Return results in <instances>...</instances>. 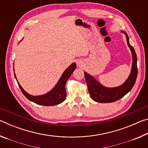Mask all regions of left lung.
I'll list each match as a JSON object with an SVG mask.
<instances>
[{"label": "left lung", "instance_id": "obj_1", "mask_svg": "<svg viewBox=\"0 0 148 148\" xmlns=\"http://www.w3.org/2000/svg\"><path fill=\"white\" fill-rule=\"evenodd\" d=\"M121 32L125 34L127 44H128L132 53V64L131 74L126 82L121 86L117 87H113V88H108V87L102 86L93 77L85 72L84 76L86 77L89 95L91 99L96 102H101V103H109V102L118 101L131 91L136 82L138 75L137 57L136 52H135L133 47L129 44L128 35L123 31H121Z\"/></svg>", "mask_w": 148, "mask_h": 148}]
</instances>
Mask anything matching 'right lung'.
<instances>
[{"mask_svg":"<svg viewBox=\"0 0 148 148\" xmlns=\"http://www.w3.org/2000/svg\"><path fill=\"white\" fill-rule=\"evenodd\" d=\"M76 68V64L74 62L71 66H69L68 69L63 72L61 78L59 79V82H57L56 86L54 87L53 89L51 90L47 93L43 95H40V96H32V95L28 94L26 91H24V89L20 86L17 80V82L21 92H23V94L29 101L33 102L36 104L43 105V106H55V105H57L61 103V102L64 101L66 97L65 84H66L67 80L69 79L70 76H71L72 72L74 71ZM14 76L16 78L15 73Z\"/></svg>","mask_w":148,"mask_h":148,"instance_id":"obj_1","label":"right lung"}]
</instances>
